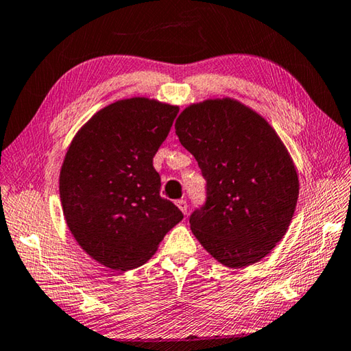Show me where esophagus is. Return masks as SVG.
Instances as JSON below:
<instances>
[{
    "label": "esophagus",
    "instance_id": "1",
    "mask_svg": "<svg viewBox=\"0 0 351 351\" xmlns=\"http://www.w3.org/2000/svg\"><path fill=\"white\" fill-rule=\"evenodd\" d=\"M176 204H177V208L180 209L183 214L188 213V203H186V202H184V200H177Z\"/></svg>",
    "mask_w": 351,
    "mask_h": 351
}]
</instances>
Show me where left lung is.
<instances>
[{"label":"left lung","instance_id":"8db88e82","mask_svg":"<svg viewBox=\"0 0 351 351\" xmlns=\"http://www.w3.org/2000/svg\"><path fill=\"white\" fill-rule=\"evenodd\" d=\"M180 143L208 183L204 208L189 224L226 267H247L286 235L298 202L293 158L272 125L232 97L188 105L176 121Z\"/></svg>","mask_w":351,"mask_h":351}]
</instances>
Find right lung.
Listing matches in <instances>:
<instances>
[{
	"instance_id": "obj_1",
	"label": "right lung",
	"mask_w": 351,
	"mask_h": 351,
	"mask_svg": "<svg viewBox=\"0 0 351 351\" xmlns=\"http://www.w3.org/2000/svg\"><path fill=\"white\" fill-rule=\"evenodd\" d=\"M177 113V105L157 99H121L91 116L65 153L59 173L65 223L105 267L142 266L183 218L160 197L153 167Z\"/></svg>"
}]
</instances>
